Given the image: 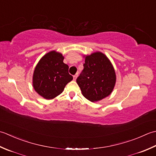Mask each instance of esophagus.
I'll list each match as a JSON object with an SVG mask.
<instances>
[{"label": "esophagus", "instance_id": "esophagus-1", "mask_svg": "<svg viewBox=\"0 0 156 156\" xmlns=\"http://www.w3.org/2000/svg\"><path fill=\"white\" fill-rule=\"evenodd\" d=\"M77 75H78V74L77 73V74H75V75L73 76V79H74L75 81L76 80V79H77Z\"/></svg>", "mask_w": 156, "mask_h": 156}]
</instances>
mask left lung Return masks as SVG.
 Returning a JSON list of instances; mask_svg holds the SVG:
<instances>
[{"instance_id": "8db88e82", "label": "left lung", "mask_w": 156, "mask_h": 156, "mask_svg": "<svg viewBox=\"0 0 156 156\" xmlns=\"http://www.w3.org/2000/svg\"><path fill=\"white\" fill-rule=\"evenodd\" d=\"M83 96L91 101L102 100L111 94L116 83V74L110 61L98 52L85 57L83 70L77 79Z\"/></svg>"}]
</instances>
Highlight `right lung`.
Listing matches in <instances>:
<instances>
[{
  "mask_svg": "<svg viewBox=\"0 0 156 156\" xmlns=\"http://www.w3.org/2000/svg\"><path fill=\"white\" fill-rule=\"evenodd\" d=\"M60 53L51 51L40 59L33 75L34 90L47 100L60 94L66 85L73 79L69 73V66L63 62Z\"/></svg>",
  "mask_w": 156,
  "mask_h": 156,
  "instance_id": "obj_1",
  "label": "right lung"
}]
</instances>
